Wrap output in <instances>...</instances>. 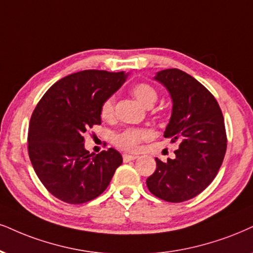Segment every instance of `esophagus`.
Returning <instances> with one entry per match:
<instances>
[{"label":"esophagus","mask_w":253,"mask_h":253,"mask_svg":"<svg viewBox=\"0 0 253 253\" xmlns=\"http://www.w3.org/2000/svg\"><path fill=\"white\" fill-rule=\"evenodd\" d=\"M138 158V156L136 155H123V161L124 162H130V161H135Z\"/></svg>","instance_id":"obj_1"}]
</instances>
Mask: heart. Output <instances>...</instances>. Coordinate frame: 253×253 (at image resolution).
<instances>
[{
  "label": "heart",
  "instance_id": "1",
  "mask_svg": "<svg viewBox=\"0 0 253 253\" xmlns=\"http://www.w3.org/2000/svg\"><path fill=\"white\" fill-rule=\"evenodd\" d=\"M132 95L138 99L145 107L150 108L155 104L158 98V92L151 84L149 83H137L131 89ZM115 114V96H109L103 101L99 115L103 120H111ZM154 133L149 129H139V127H130L117 133L114 137V143L118 148L126 151H137L141 146L142 142L152 138Z\"/></svg>",
  "mask_w": 253,
  "mask_h": 253
}]
</instances>
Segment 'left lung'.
Listing matches in <instances>:
<instances>
[{
  "label": "left lung",
  "instance_id": "left-lung-1",
  "mask_svg": "<svg viewBox=\"0 0 253 253\" xmlns=\"http://www.w3.org/2000/svg\"><path fill=\"white\" fill-rule=\"evenodd\" d=\"M156 81L169 90L172 115L164 137L179 143L173 160L162 162L146 179L152 195L170 203L189 201L210 185L226 152L227 138L219 104L209 90L189 74L165 69Z\"/></svg>",
  "mask_w": 253,
  "mask_h": 253
}]
</instances>
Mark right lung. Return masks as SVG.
Instances as JSON below:
<instances>
[{
    "label": "right lung",
    "instance_id": "right-lung-1",
    "mask_svg": "<svg viewBox=\"0 0 253 253\" xmlns=\"http://www.w3.org/2000/svg\"><path fill=\"white\" fill-rule=\"evenodd\" d=\"M126 79L123 71H79L52 84L37 103L28 131V154L37 177L60 201L82 204L98 197L123 162L112 148L89 154L84 135L101 124L103 101Z\"/></svg>",
    "mask_w": 253,
    "mask_h": 253
}]
</instances>
